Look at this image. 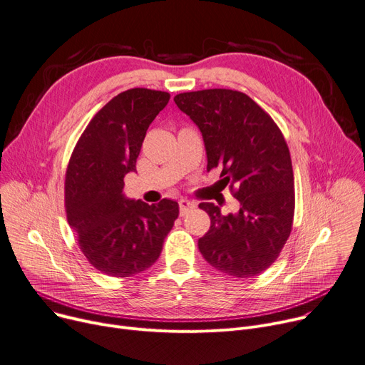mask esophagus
Returning <instances> with one entry per match:
<instances>
[{
	"label": "esophagus",
	"instance_id": "34e87169",
	"mask_svg": "<svg viewBox=\"0 0 365 365\" xmlns=\"http://www.w3.org/2000/svg\"><path fill=\"white\" fill-rule=\"evenodd\" d=\"M195 208V204L190 202V201H186V200H180L179 201V210H180V215H185L187 214L190 210Z\"/></svg>",
	"mask_w": 365,
	"mask_h": 365
}]
</instances>
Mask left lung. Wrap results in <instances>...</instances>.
<instances>
[{
    "label": "left lung",
    "mask_w": 365,
    "mask_h": 365,
    "mask_svg": "<svg viewBox=\"0 0 365 365\" xmlns=\"http://www.w3.org/2000/svg\"><path fill=\"white\" fill-rule=\"evenodd\" d=\"M175 103L202 133L207 170L220 168L225 186L240 204L227 215L212 202L200 204L211 226L198 248L229 276H258L279 258L294 225L295 182L284 136L244 92L192 91L178 93Z\"/></svg>",
    "instance_id": "obj_1"
}]
</instances>
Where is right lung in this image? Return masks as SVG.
Returning a JSON list of instances; mask_svg holds the SVG:
<instances>
[{
    "label": "right lung",
    "instance_id": "add662e5",
    "mask_svg": "<svg viewBox=\"0 0 365 365\" xmlns=\"http://www.w3.org/2000/svg\"><path fill=\"white\" fill-rule=\"evenodd\" d=\"M168 100V92L147 88L115 95L92 117L70 155L67 222L89 264L107 276L150 269L179 217L176 201L148 205L123 195L125 176L136 170L145 135Z\"/></svg>",
    "mask_w": 365,
    "mask_h": 365
}]
</instances>
